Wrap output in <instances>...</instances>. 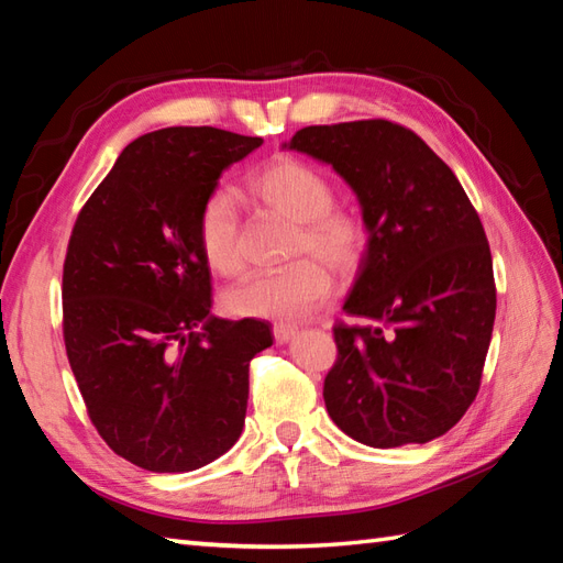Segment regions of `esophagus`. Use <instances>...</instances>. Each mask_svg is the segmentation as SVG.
<instances>
[{
	"instance_id": "obj_1",
	"label": "esophagus",
	"mask_w": 563,
	"mask_h": 563,
	"mask_svg": "<svg viewBox=\"0 0 563 563\" xmlns=\"http://www.w3.org/2000/svg\"><path fill=\"white\" fill-rule=\"evenodd\" d=\"M297 333H300V329L292 327V324H283V321H280V324L273 327V336L278 343H290L297 336Z\"/></svg>"
}]
</instances>
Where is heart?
Instances as JSON below:
<instances>
[{
    "label": "heart",
    "mask_w": 563,
    "mask_h": 563,
    "mask_svg": "<svg viewBox=\"0 0 563 563\" xmlns=\"http://www.w3.org/2000/svg\"><path fill=\"white\" fill-rule=\"evenodd\" d=\"M249 196L268 214L295 224L290 256L300 258L280 273L251 275L224 292L222 305L242 319H302L329 300L333 275L353 273L367 251L361 214L333 208L329 178L307 162L273 157L246 184ZM198 251L206 266L232 278L244 271L242 220L227 190H212L196 220Z\"/></svg>",
    "instance_id": "obj_1"
}]
</instances>
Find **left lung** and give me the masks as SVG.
Segmentation results:
<instances>
[{
    "instance_id": "left-lung-1",
    "label": "left lung",
    "mask_w": 563,
    "mask_h": 563,
    "mask_svg": "<svg viewBox=\"0 0 563 563\" xmlns=\"http://www.w3.org/2000/svg\"><path fill=\"white\" fill-rule=\"evenodd\" d=\"M283 150L329 164L361 202L367 251L333 329L331 421L367 448L445 435L479 391L496 319L494 261L457 176L389 121L309 125Z\"/></svg>"
}]
</instances>
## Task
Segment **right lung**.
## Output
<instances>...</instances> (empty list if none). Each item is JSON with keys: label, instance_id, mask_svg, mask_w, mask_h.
<instances>
[{"label": "right lung", "instance_id": "obj_1", "mask_svg": "<svg viewBox=\"0 0 563 563\" xmlns=\"http://www.w3.org/2000/svg\"><path fill=\"white\" fill-rule=\"evenodd\" d=\"M263 145L218 128L130 142L81 208L63 273L69 367L109 448L157 474L194 472L244 430L249 363L271 324L210 314L200 202Z\"/></svg>", "mask_w": 563, "mask_h": 563}]
</instances>
